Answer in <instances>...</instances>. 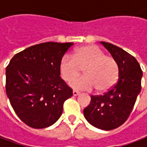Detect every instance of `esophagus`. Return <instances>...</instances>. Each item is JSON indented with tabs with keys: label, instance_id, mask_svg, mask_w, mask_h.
Instances as JSON below:
<instances>
[{
	"label": "esophagus",
	"instance_id": "1",
	"mask_svg": "<svg viewBox=\"0 0 147 147\" xmlns=\"http://www.w3.org/2000/svg\"><path fill=\"white\" fill-rule=\"evenodd\" d=\"M79 93H80V92H79L78 91H77V90H74V91H73V95H74V96H78V95H79Z\"/></svg>",
	"mask_w": 147,
	"mask_h": 147
}]
</instances>
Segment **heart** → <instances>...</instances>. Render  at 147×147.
Returning a JSON list of instances; mask_svg holds the SVG:
<instances>
[{
  "mask_svg": "<svg viewBox=\"0 0 147 147\" xmlns=\"http://www.w3.org/2000/svg\"><path fill=\"white\" fill-rule=\"evenodd\" d=\"M82 69L84 76L73 79ZM59 71L65 81H70V86L81 90H93L105 92L112 88L119 78V65L116 59L106 55L94 45L82 47L75 51L73 57L65 55L59 63Z\"/></svg>",
  "mask_w": 147,
  "mask_h": 147,
  "instance_id": "b5f03b06",
  "label": "heart"
}]
</instances>
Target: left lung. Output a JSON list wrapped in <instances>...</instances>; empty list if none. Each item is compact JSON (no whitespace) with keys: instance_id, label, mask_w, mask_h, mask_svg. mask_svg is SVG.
<instances>
[{"instance_id":"8db88e82","label":"left lung","mask_w":147,"mask_h":147,"mask_svg":"<svg viewBox=\"0 0 147 147\" xmlns=\"http://www.w3.org/2000/svg\"><path fill=\"white\" fill-rule=\"evenodd\" d=\"M119 65V79L103 95L91 96V102L83 110L88 122L102 130L121 126L129 117L141 92L142 70L138 60L124 50L100 42Z\"/></svg>"}]
</instances>
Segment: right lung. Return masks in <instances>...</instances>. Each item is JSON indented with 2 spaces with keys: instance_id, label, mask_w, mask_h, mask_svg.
<instances>
[{
  "instance_id": "1",
  "label": "right lung",
  "mask_w": 147,
  "mask_h": 147,
  "mask_svg": "<svg viewBox=\"0 0 147 147\" xmlns=\"http://www.w3.org/2000/svg\"><path fill=\"white\" fill-rule=\"evenodd\" d=\"M74 43L44 42L20 51L6 67L5 91L22 121L33 128L54 124L73 90L60 78L59 63Z\"/></svg>"
}]
</instances>
